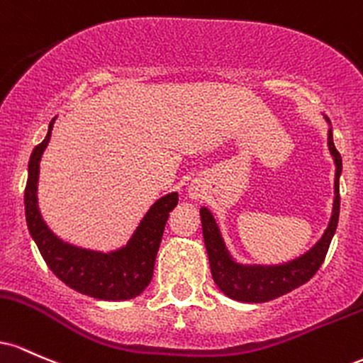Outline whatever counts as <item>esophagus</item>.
Instances as JSON below:
<instances>
[{"label": "esophagus", "instance_id": "obj_1", "mask_svg": "<svg viewBox=\"0 0 363 363\" xmlns=\"http://www.w3.org/2000/svg\"><path fill=\"white\" fill-rule=\"evenodd\" d=\"M190 195H192V199H197L199 195H201V194H199V190H195V189H190Z\"/></svg>", "mask_w": 363, "mask_h": 363}]
</instances>
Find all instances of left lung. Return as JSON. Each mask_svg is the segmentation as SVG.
<instances>
[{"label": "left lung", "instance_id": "obj_1", "mask_svg": "<svg viewBox=\"0 0 363 363\" xmlns=\"http://www.w3.org/2000/svg\"><path fill=\"white\" fill-rule=\"evenodd\" d=\"M328 144L336 164L333 216L323 238L302 257L281 264V266H243V264H236L228 254L213 214L206 207L201 209L202 233L207 255H209L211 272H213L214 283L226 296L247 303L269 302V300L278 298V296L286 295L295 288L302 286L319 271L320 264L324 262L325 254H328V248L331 245V240L337 226V218H340V174L341 168H343L340 152L333 142V130H329L328 133Z\"/></svg>", "mask_w": 363, "mask_h": 363}]
</instances>
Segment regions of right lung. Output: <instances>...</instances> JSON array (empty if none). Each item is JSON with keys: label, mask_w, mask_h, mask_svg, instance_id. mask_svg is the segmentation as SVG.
Instances as JSON below:
<instances>
[{"label": "right lung", "mask_w": 363, "mask_h": 363, "mask_svg": "<svg viewBox=\"0 0 363 363\" xmlns=\"http://www.w3.org/2000/svg\"><path fill=\"white\" fill-rule=\"evenodd\" d=\"M52 123L55 118L48 128L46 138L35 145L28 161V178L23 195L28 231L48 267L75 291L99 300L133 298L140 295L152 279L162 231L169 213L177 207L178 194L164 195L154 203L127 247L120 250L103 254L61 242L43 221L38 207L39 161L50 142Z\"/></svg>", "instance_id": "obj_1"}]
</instances>
